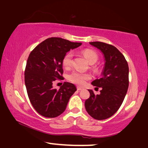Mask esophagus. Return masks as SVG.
<instances>
[{
    "instance_id": "obj_1",
    "label": "esophagus",
    "mask_w": 148,
    "mask_h": 148,
    "mask_svg": "<svg viewBox=\"0 0 148 148\" xmlns=\"http://www.w3.org/2000/svg\"><path fill=\"white\" fill-rule=\"evenodd\" d=\"M77 90H78V91H80V90H82V88L81 87H79V86H77Z\"/></svg>"
}]
</instances>
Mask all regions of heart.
Segmentation results:
<instances>
[{
  "label": "heart",
  "instance_id": "heart-1",
  "mask_svg": "<svg viewBox=\"0 0 148 148\" xmlns=\"http://www.w3.org/2000/svg\"><path fill=\"white\" fill-rule=\"evenodd\" d=\"M82 53L84 56L85 58L88 62L90 64H94L97 62L98 59V56L97 53L94 51L92 49H86L82 51ZM73 57V54L71 52H68L63 57L62 59V65L66 68H68L72 64ZM90 79V75L87 73H82L79 71H73L71 74L69 75L68 80L69 81L72 82L73 83L76 84L79 86L83 85L86 81Z\"/></svg>",
  "mask_w": 148,
  "mask_h": 148
}]
</instances>
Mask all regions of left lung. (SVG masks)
Segmentation results:
<instances>
[{
  "label": "left lung",
  "mask_w": 148,
  "mask_h": 148,
  "mask_svg": "<svg viewBox=\"0 0 148 148\" xmlns=\"http://www.w3.org/2000/svg\"><path fill=\"white\" fill-rule=\"evenodd\" d=\"M90 44L101 52L105 63L101 77L92 82L93 86L101 88L100 94L88 90L90 96L85 101V108L95 120H105L114 114L123 101L129 87V66L114 46L100 41Z\"/></svg>",
  "instance_id": "left-lung-1"
}]
</instances>
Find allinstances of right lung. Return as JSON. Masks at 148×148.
I'll list each match as a JSON object with an SVG mask.
<instances>
[{"mask_svg": "<svg viewBox=\"0 0 148 148\" xmlns=\"http://www.w3.org/2000/svg\"><path fill=\"white\" fill-rule=\"evenodd\" d=\"M82 43L71 42L60 38L44 40L31 52L25 71V82L30 103L34 109L46 118H55L66 110L76 86L64 82L59 90L53 86L56 79H62L64 56Z\"/></svg>", "mask_w": 148, "mask_h": 148, "instance_id": "1", "label": "right lung"}]
</instances>
